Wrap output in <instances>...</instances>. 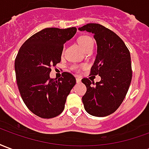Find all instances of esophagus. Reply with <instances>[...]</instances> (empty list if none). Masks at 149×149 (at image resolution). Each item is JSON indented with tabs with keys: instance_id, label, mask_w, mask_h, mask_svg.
Masks as SVG:
<instances>
[{
	"instance_id": "obj_1",
	"label": "esophagus",
	"mask_w": 149,
	"mask_h": 149,
	"mask_svg": "<svg viewBox=\"0 0 149 149\" xmlns=\"http://www.w3.org/2000/svg\"><path fill=\"white\" fill-rule=\"evenodd\" d=\"M76 81H77V83H81V80L79 77H77L76 78Z\"/></svg>"
}]
</instances>
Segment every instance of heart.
Instances as JSON below:
<instances>
[{
  "mask_svg": "<svg viewBox=\"0 0 149 149\" xmlns=\"http://www.w3.org/2000/svg\"><path fill=\"white\" fill-rule=\"evenodd\" d=\"M77 42L85 52H88V51H93V40L89 36H88V35L81 36L78 38ZM71 68L72 70H79L81 67L79 65H74L72 66Z\"/></svg>",
  "mask_w": 149,
  "mask_h": 149,
  "instance_id": "obj_1",
  "label": "heart"
}]
</instances>
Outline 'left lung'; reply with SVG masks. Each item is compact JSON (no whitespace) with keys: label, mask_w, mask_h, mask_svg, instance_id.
<instances>
[{"label":"left lung","mask_w":149,"mask_h":149,"mask_svg":"<svg viewBox=\"0 0 149 149\" xmlns=\"http://www.w3.org/2000/svg\"><path fill=\"white\" fill-rule=\"evenodd\" d=\"M78 29L93 33L97 54L90 75L101 77L96 84L81 80L87 88L82 97L84 109L92 116H106L118 109L128 93L132 76L130 52L120 37L101 24L90 23Z\"/></svg>","instance_id":"obj_1"}]
</instances>
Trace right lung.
I'll list each match as a JSON object with an SVG mask.
<instances>
[{
  "label": "right lung",
  "instance_id": "add662e5",
  "mask_svg": "<svg viewBox=\"0 0 149 149\" xmlns=\"http://www.w3.org/2000/svg\"><path fill=\"white\" fill-rule=\"evenodd\" d=\"M77 28H46L22 45L15 60V72L21 98L31 112L41 118H53L65 109L76 78L64 72L58 80L51 79V66L61 62L64 44Z\"/></svg>",
  "mask_w": 149,
  "mask_h": 149
}]
</instances>
